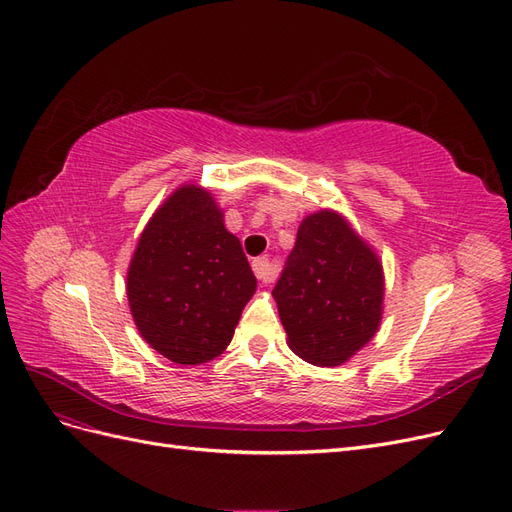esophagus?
I'll return each instance as SVG.
<instances>
[{
  "instance_id": "esophagus-1",
  "label": "esophagus",
  "mask_w": 512,
  "mask_h": 512,
  "mask_svg": "<svg viewBox=\"0 0 512 512\" xmlns=\"http://www.w3.org/2000/svg\"><path fill=\"white\" fill-rule=\"evenodd\" d=\"M252 269H254V275L258 277V282H262V284L273 282V267H271L269 258H256L252 262Z\"/></svg>"
}]
</instances>
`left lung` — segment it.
Wrapping results in <instances>:
<instances>
[{
    "label": "left lung",
    "instance_id": "obj_1",
    "mask_svg": "<svg viewBox=\"0 0 512 512\" xmlns=\"http://www.w3.org/2000/svg\"><path fill=\"white\" fill-rule=\"evenodd\" d=\"M273 299L290 350L316 367H337L378 333L382 262L342 213L320 209L303 218Z\"/></svg>",
    "mask_w": 512,
    "mask_h": 512
}]
</instances>
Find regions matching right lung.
Wrapping results in <instances>:
<instances>
[{
  "mask_svg": "<svg viewBox=\"0 0 512 512\" xmlns=\"http://www.w3.org/2000/svg\"><path fill=\"white\" fill-rule=\"evenodd\" d=\"M126 290L145 342L168 361L200 365L230 344L256 277L215 198L183 183L141 232Z\"/></svg>",
  "mask_w": 512,
  "mask_h": 512,
  "instance_id": "right-lung-1",
  "label": "right lung"
}]
</instances>
